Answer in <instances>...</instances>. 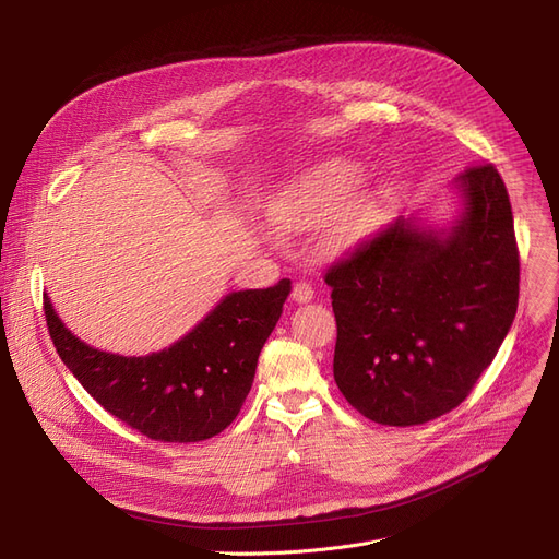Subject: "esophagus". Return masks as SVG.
Here are the masks:
<instances>
[{"label":"esophagus","instance_id":"1","mask_svg":"<svg viewBox=\"0 0 559 559\" xmlns=\"http://www.w3.org/2000/svg\"><path fill=\"white\" fill-rule=\"evenodd\" d=\"M312 297H314V289L308 281H299V283H295V287H292V301L308 304V301H312Z\"/></svg>","mask_w":559,"mask_h":559}]
</instances>
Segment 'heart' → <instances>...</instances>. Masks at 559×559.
I'll return each mask as SVG.
<instances>
[{
	"instance_id": "heart-1",
	"label": "heart",
	"mask_w": 559,
	"mask_h": 559,
	"mask_svg": "<svg viewBox=\"0 0 559 559\" xmlns=\"http://www.w3.org/2000/svg\"><path fill=\"white\" fill-rule=\"evenodd\" d=\"M360 176V167L346 160L312 167L287 190L283 222L295 230H310L329 222L326 247L331 251L356 247L380 226L392 205L388 186L350 192Z\"/></svg>"
}]
</instances>
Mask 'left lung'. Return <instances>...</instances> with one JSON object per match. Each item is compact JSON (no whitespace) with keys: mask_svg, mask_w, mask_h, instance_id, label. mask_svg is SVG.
Here are the masks:
<instances>
[{"mask_svg":"<svg viewBox=\"0 0 559 559\" xmlns=\"http://www.w3.org/2000/svg\"><path fill=\"white\" fill-rule=\"evenodd\" d=\"M451 228L396 219L326 270L344 399L383 426L442 417L474 390L519 304V249L501 174H457Z\"/></svg>","mask_w":559,"mask_h":559,"instance_id":"1","label":"left lung"}]
</instances>
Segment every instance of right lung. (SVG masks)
<instances>
[{
	"instance_id": "1",
	"label": "right lung",
	"mask_w": 559,
	"mask_h": 559,
	"mask_svg": "<svg viewBox=\"0 0 559 559\" xmlns=\"http://www.w3.org/2000/svg\"><path fill=\"white\" fill-rule=\"evenodd\" d=\"M289 289L283 278L267 289L233 292L186 337L142 358L87 346L47 297L45 317L58 356L104 409L156 442L188 444L238 417Z\"/></svg>"
}]
</instances>
